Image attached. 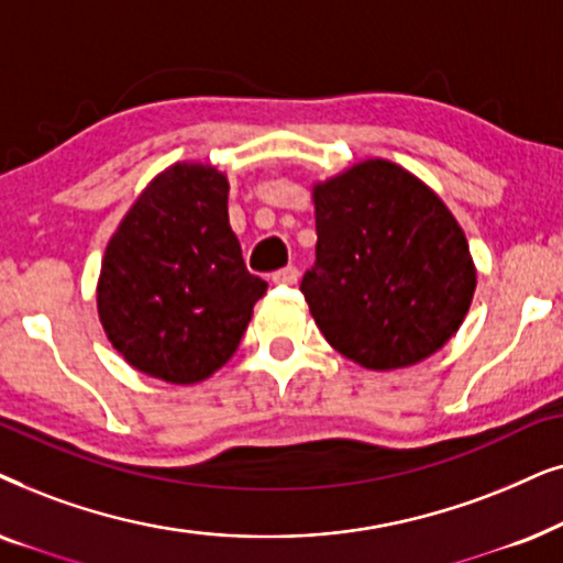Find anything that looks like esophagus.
I'll list each match as a JSON object with an SVG mask.
<instances>
[{"label": "esophagus", "mask_w": 563, "mask_h": 563, "mask_svg": "<svg viewBox=\"0 0 563 563\" xmlns=\"http://www.w3.org/2000/svg\"><path fill=\"white\" fill-rule=\"evenodd\" d=\"M273 283H277V286H296V283H298V267L288 265V267L275 269Z\"/></svg>", "instance_id": "obj_1"}]
</instances>
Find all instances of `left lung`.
<instances>
[{"label": "left lung", "mask_w": 563, "mask_h": 563, "mask_svg": "<svg viewBox=\"0 0 563 563\" xmlns=\"http://www.w3.org/2000/svg\"><path fill=\"white\" fill-rule=\"evenodd\" d=\"M317 262L301 294L336 352L407 368L459 332L476 267L443 200L399 164L360 162L313 187Z\"/></svg>", "instance_id": "left-lung-1"}]
</instances>
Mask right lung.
Returning a JSON list of instances; mask_svg holds the SVG:
<instances>
[{
	"label": "right lung",
	"instance_id": "obj_1",
	"mask_svg": "<svg viewBox=\"0 0 563 563\" xmlns=\"http://www.w3.org/2000/svg\"><path fill=\"white\" fill-rule=\"evenodd\" d=\"M267 283L229 227V183L211 164L154 177L102 257L97 311L133 368L198 384L234 355Z\"/></svg>",
	"mask_w": 563,
	"mask_h": 563
}]
</instances>
